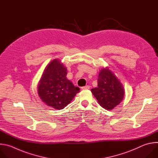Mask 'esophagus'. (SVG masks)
I'll list each match as a JSON object with an SVG mask.
<instances>
[{
	"label": "esophagus",
	"instance_id": "34e87169",
	"mask_svg": "<svg viewBox=\"0 0 158 158\" xmlns=\"http://www.w3.org/2000/svg\"><path fill=\"white\" fill-rule=\"evenodd\" d=\"M89 88H90V86L89 85H86L85 86L81 87V89H89Z\"/></svg>",
	"mask_w": 158,
	"mask_h": 158
}]
</instances>
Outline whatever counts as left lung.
I'll return each instance as SVG.
<instances>
[{
  "instance_id": "1",
  "label": "left lung",
  "mask_w": 158,
  "mask_h": 158,
  "mask_svg": "<svg viewBox=\"0 0 158 158\" xmlns=\"http://www.w3.org/2000/svg\"><path fill=\"white\" fill-rule=\"evenodd\" d=\"M91 91L100 105L107 110H113L119 105L124 95L121 83L108 67L100 70L98 87L92 88Z\"/></svg>"
}]
</instances>
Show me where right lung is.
I'll list each match as a JSON object with an SVG mask.
<instances>
[{
  "label": "right lung",
  "mask_w": 158,
  "mask_h": 158,
  "mask_svg": "<svg viewBox=\"0 0 158 158\" xmlns=\"http://www.w3.org/2000/svg\"><path fill=\"white\" fill-rule=\"evenodd\" d=\"M67 68L55 59L46 67L38 85L40 99L56 110L64 109L80 92V88L67 79Z\"/></svg>",
  "instance_id": "1"
}]
</instances>
